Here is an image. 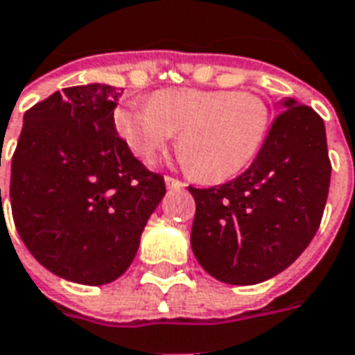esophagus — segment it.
Here are the masks:
<instances>
[{
    "instance_id": "obj_1",
    "label": "esophagus",
    "mask_w": 355,
    "mask_h": 355,
    "mask_svg": "<svg viewBox=\"0 0 355 355\" xmlns=\"http://www.w3.org/2000/svg\"><path fill=\"white\" fill-rule=\"evenodd\" d=\"M164 183L168 189H183V187H185V183L180 182V180H175V178H170V175L166 178Z\"/></svg>"
}]
</instances>
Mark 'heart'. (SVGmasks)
I'll list each match as a JSON object with an SVG mask.
<instances>
[{
  "label": "heart",
  "mask_w": 355,
  "mask_h": 355,
  "mask_svg": "<svg viewBox=\"0 0 355 355\" xmlns=\"http://www.w3.org/2000/svg\"><path fill=\"white\" fill-rule=\"evenodd\" d=\"M270 124L268 105L250 92L160 89L149 105L114 110L118 135L141 160H150L178 133V153L198 180L223 182L248 166Z\"/></svg>",
  "instance_id": "obj_1"
}]
</instances>
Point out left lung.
Returning <instances> with one entry per match:
<instances>
[{
  "instance_id": "1",
  "label": "left lung",
  "mask_w": 355,
  "mask_h": 355,
  "mask_svg": "<svg viewBox=\"0 0 355 355\" xmlns=\"http://www.w3.org/2000/svg\"><path fill=\"white\" fill-rule=\"evenodd\" d=\"M245 173L195 189L191 248L206 273L227 285H256L306 250L325 210L331 162L318 112L286 97Z\"/></svg>"
}]
</instances>
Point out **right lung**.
Here are the masks:
<instances>
[{"label":"right lung","mask_w":355,"mask_h":355,"mask_svg":"<svg viewBox=\"0 0 355 355\" xmlns=\"http://www.w3.org/2000/svg\"><path fill=\"white\" fill-rule=\"evenodd\" d=\"M122 93L107 84L55 92L24 114L11 164V210L22 243L55 275L116 281L166 193L114 128Z\"/></svg>","instance_id":"1"}]
</instances>
